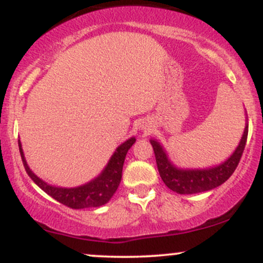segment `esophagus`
<instances>
[{
	"label": "esophagus",
	"mask_w": 263,
	"mask_h": 263,
	"mask_svg": "<svg viewBox=\"0 0 263 263\" xmlns=\"http://www.w3.org/2000/svg\"><path fill=\"white\" fill-rule=\"evenodd\" d=\"M141 129L144 135H148L151 132V129H152V125H149L148 122H143L141 126Z\"/></svg>",
	"instance_id": "34e87169"
}]
</instances>
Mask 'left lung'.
I'll use <instances>...</instances> for the list:
<instances>
[{
  "instance_id": "8db88e82",
  "label": "left lung",
  "mask_w": 263,
  "mask_h": 263,
  "mask_svg": "<svg viewBox=\"0 0 263 263\" xmlns=\"http://www.w3.org/2000/svg\"><path fill=\"white\" fill-rule=\"evenodd\" d=\"M245 116L247 115L245 114ZM245 128L238 142L237 147L235 148L232 155L225 159L224 162L216 165L205 168H182L178 167L172 162L167 149L163 144L152 138L149 140L155 151L157 168H158L159 176L165 185L171 190L178 193V194H197V193L208 192L216 186L225 183L234 171L236 170L241 156H242L243 148H245L247 134H249V122L247 117L245 119Z\"/></svg>"
}]
</instances>
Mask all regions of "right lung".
<instances>
[{
  "label": "right lung",
  "mask_w": 263,
  "mask_h": 263,
  "mask_svg": "<svg viewBox=\"0 0 263 263\" xmlns=\"http://www.w3.org/2000/svg\"><path fill=\"white\" fill-rule=\"evenodd\" d=\"M135 142L136 137L126 140L115 149L114 155L111 156L107 164L105 165V168L98 177L83 184V185L73 186V188L52 185V184L47 183L42 178H39L29 168L28 163H27L21 141H18V147H20V153L27 174L39 188L47 193L49 197L55 199L59 203L66 205V206L71 208V209H86V208H98L105 205L112 198V195L119 188L120 182H121L123 162H125L126 155Z\"/></svg>",
  "instance_id": "right-lung-1"
}]
</instances>
